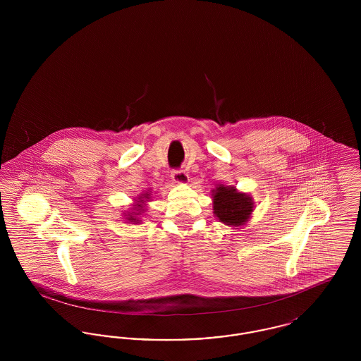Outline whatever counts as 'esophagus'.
Here are the masks:
<instances>
[{
  "mask_svg": "<svg viewBox=\"0 0 361 361\" xmlns=\"http://www.w3.org/2000/svg\"><path fill=\"white\" fill-rule=\"evenodd\" d=\"M171 176L176 183H187L189 180L188 174L181 169H173Z\"/></svg>",
  "mask_w": 361,
  "mask_h": 361,
  "instance_id": "esophagus-1",
  "label": "esophagus"
}]
</instances>
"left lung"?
Here are the masks:
<instances>
[{
    "label": "left lung",
    "mask_w": 361,
    "mask_h": 361,
    "mask_svg": "<svg viewBox=\"0 0 361 361\" xmlns=\"http://www.w3.org/2000/svg\"><path fill=\"white\" fill-rule=\"evenodd\" d=\"M253 211L252 199L235 188L219 187L214 193V214L227 226H240Z\"/></svg>",
    "instance_id": "1"
}]
</instances>
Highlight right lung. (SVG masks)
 I'll list each match as a JSON object with an SVG mask.
<instances>
[{
    "label": "right lung",
    "mask_w": 361,
    "mask_h": 361,
    "mask_svg": "<svg viewBox=\"0 0 361 361\" xmlns=\"http://www.w3.org/2000/svg\"><path fill=\"white\" fill-rule=\"evenodd\" d=\"M137 206H139V204H137ZM128 221H135V218H134V216H130V218H128Z\"/></svg>",
    "instance_id": "obj_1"
}]
</instances>
